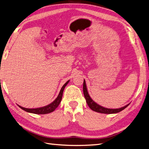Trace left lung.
<instances>
[{"mask_svg":"<svg viewBox=\"0 0 149 149\" xmlns=\"http://www.w3.org/2000/svg\"><path fill=\"white\" fill-rule=\"evenodd\" d=\"M83 93H84V97L86 99V102L88 104V106L90 107V109L95 112H100V113H102V114L118 113V112H119L121 111L124 110L125 108L127 107L130 104V103H129V104H127L123 107L119 108V109H109V108H106V107H104L100 105H99L98 104L94 102L91 98V97L89 96L88 92V90H87L85 80H84V82H83Z\"/></svg>","mask_w":149,"mask_h":149,"instance_id":"obj_1","label":"left lung"}]
</instances>
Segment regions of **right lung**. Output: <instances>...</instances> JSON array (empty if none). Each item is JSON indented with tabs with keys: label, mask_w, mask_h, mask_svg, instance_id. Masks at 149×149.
Instances as JSON below:
<instances>
[{
	"label": "right lung",
	"mask_w": 149,
	"mask_h": 149,
	"mask_svg": "<svg viewBox=\"0 0 149 149\" xmlns=\"http://www.w3.org/2000/svg\"><path fill=\"white\" fill-rule=\"evenodd\" d=\"M70 80L68 81L62 86L60 93L58 94V96L55 99V101H53L52 103L49 104L45 106L44 107H39V108H35V109H29V108H25L22 107L19 105H18L22 109L24 110L26 112H30V113H33V114H48L50 113V112H52L53 111H55L56 109V108L59 106L60 103L61 102L62 96H63V90L66 87V86L68 84V83H69Z\"/></svg>",
	"instance_id": "right-lung-1"
}]
</instances>
